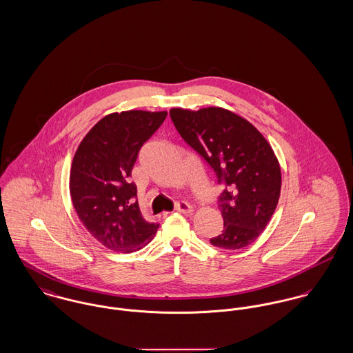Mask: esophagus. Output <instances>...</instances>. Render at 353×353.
Wrapping results in <instances>:
<instances>
[{"label":"esophagus","instance_id":"1","mask_svg":"<svg viewBox=\"0 0 353 353\" xmlns=\"http://www.w3.org/2000/svg\"><path fill=\"white\" fill-rule=\"evenodd\" d=\"M177 212H181V214H190L193 211V208L190 207L188 203L185 201H180L176 204V208H174Z\"/></svg>","mask_w":353,"mask_h":353}]
</instances>
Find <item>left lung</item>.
<instances>
[{
    "instance_id": "obj_1",
    "label": "left lung",
    "mask_w": 353,
    "mask_h": 353,
    "mask_svg": "<svg viewBox=\"0 0 353 353\" xmlns=\"http://www.w3.org/2000/svg\"><path fill=\"white\" fill-rule=\"evenodd\" d=\"M169 114L179 134L224 185L217 199L224 227L211 244L239 250L255 242L281 193V168L266 138L242 117L220 108Z\"/></svg>"
}]
</instances>
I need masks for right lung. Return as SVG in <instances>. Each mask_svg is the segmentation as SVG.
Returning a JSON list of instances; mask_svg holds the SVG:
<instances>
[{"mask_svg": "<svg viewBox=\"0 0 353 353\" xmlns=\"http://www.w3.org/2000/svg\"><path fill=\"white\" fill-rule=\"evenodd\" d=\"M168 112L130 110L102 118L75 153L70 192L87 231L110 250L133 252L153 239L159 223L146 221L130 183L142 145L163 125Z\"/></svg>", "mask_w": 353, "mask_h": 353, "instance_id": "1", "label": "right lung"}]
</instances>
